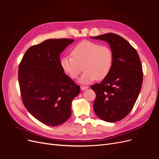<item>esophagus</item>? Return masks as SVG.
<instances>
[{
	"label": "esophagus",
	"instance_id": "esophagus-1",
	"mask_svg": "<svg viewBox=\"0 0 159 159\" xmlns=\"http://www.w3.org/2000/svg\"><path fill=\"white\" fill-rule=\"evenodd\" d=\"M88 88H89V87H88V86H81V89L82 91H84Z\"/></svg>",
	"mask_w": 159,
	"mask_h": 159
}]
</instances>
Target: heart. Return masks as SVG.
<instances>
[{
    "label": "heart",
    "mask_w": 159,
    "mask_h": 159,
    "mask_svg": "<svg viewBox=\"0 0 159 159\" xmlns=\"http://www.w3.org/2000/svg\"><path fill=\"white\" fill-rule=\"evenodd\" d=\"M72 56H64L60 60L62 70L71 78L76 79L81 74L84 64V73L79 82L88 84L95 80H102L112 68L113 54L107 46L99 43L83 40L75 45L71 50Z\"/></svg>",
    "instance_id": "b5f03b06"
}]
</instances>
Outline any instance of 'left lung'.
<instances>
[{
    "mask_svg": "<svg viewBox=\"0 0 159 159\" xmlns=\"http://www.w3.org/2000/svg\"><path fill=\"white\" fill-rule=\"evenodd\" d=\"M109 43L113 54L112 68L100 84L91 86L96 93L95 113L109 123L125 117L140 93L143 69L136 50L123 38L114 33L90 37Z\"/></svg>",
    "mask_w": 159,
    "mask_h": 159,
    "instance_id": "1",
    "label": "left lung"
}]
</instances>
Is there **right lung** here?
Listing matches in <instances>:
<instances>
[{
	"mask_svg": "<svg viewBox=\"0 0 159 159\" xmlns=\"http://www.w3.org/2000/svg\"><path fill=\"white\" fill-rule=\"evenodd\" d=\"M74 40L48 39L29 48L18 68V81L25 107L48 126L60 125L71 114L72 100L80 92L62 70L60 55Z\"/></svg>",
	"mask_w": 159,
	"mask_h": 159,
	"instance_id": "1",
	"label": "right lung"
}]
</instances>
